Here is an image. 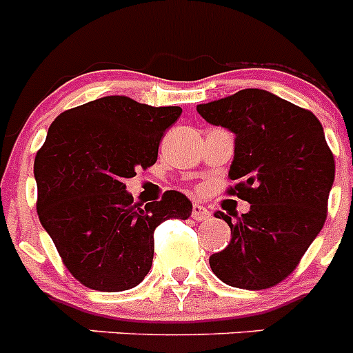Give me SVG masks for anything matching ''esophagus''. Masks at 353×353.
Returning a JSON list of instances; mask_svg holds the SVG:
<instances>
[{
  "instance_id": "obj_1",
  "label": "esophagus",
  "mask_w": 353,
  "mask_h": 353,
  "mask_svg": "<svg viewBox=\"0 0 353 353\" xmlns=\"http://www.w3.org/2000/svg\"><path fill=\"white\" fill-rule=\"evenodd\" d=\"M192 219L194 221H205L210 217V212L207 210V208L203 207V205H199V203H194L192 205Z\"/></svg>"
}]
</instances>
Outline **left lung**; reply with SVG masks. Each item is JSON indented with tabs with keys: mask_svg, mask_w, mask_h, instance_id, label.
Here are the masks:
<instances>
[{
	"mask_svg": "<svg viewBox=\"0 0 353 353\" xmlns=\"http://www.w3.org/2000/svg\"><path fill=\"white\" fill-rule=\"evenodd\" d=\"M198 113L236 136L230 168L235 185L226 192L251 205L236 221L214 214L232 228V240L210 256L212 272L235 288H272L297 269L327 219L336 164L322 123L256 88L199 104Z\"/></svg>",
	"mask_w": 353,
	"mask_h": 353,
	"instance_id": "8db88e82",
	"label": "left lung"
}]
</instances>
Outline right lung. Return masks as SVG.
<instances>
[{
    "instance_id": "obj_1",
    "label": "right lung",
    "mask_w": 353,
    "mask_h": 353,
    "mask_svg": "<svg viewBox=\"0 0 353 353\" xmlns=\"http://www.w3.org/2000/svg\"><path fill=\"white\" fill-rule=\"evenodd\" d=\"M182 108H152L129 97H102L56 117L37 152V214L68 272L86 288L123 292L145 279L155 228L187 219L191 201L166 191L134 203L125 179L154 166L161 139Z\"/></svg>"
}]
</instances>
